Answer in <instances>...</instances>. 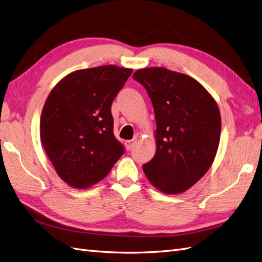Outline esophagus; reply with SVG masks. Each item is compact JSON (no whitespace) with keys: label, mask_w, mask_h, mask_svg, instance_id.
<instances>
[{"label":"esophagus","mask_w":262,"mask_h":262,"mask_svg":"<svg viewBox=\"0 0 262 262\" xmlns=\"http://www.w3.org/2000/svg\"><path fill=\"white\" fill-rule=\"evenodd\" d=\"M136 142H137V138H134V139H132V140L126 141V142H125V147H126V150L130 151L131 148L134 146V144H136Z\"/></svg>","instance_id":"34e87169"}]
</instances>
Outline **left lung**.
Masks as SVG:
<instances>
[{
    "label": "left lung",
    "instance_id": "1",
    "mask_svg": "<svg viewBox=\"0 0 262 262\" xmlns=\"http://www.w3.org/2000/svg\"><path fill=\"white\" fill-rule=\"evenodd\" d=\"M133 79L147 91L157 120V152L143 171L161 192L182 193L214 161L222 130L217 103L199 81L166 68L139 69Z\"/></svg>",
    "mask_w": 262,
    "mask_h": 262
}]
</instances>
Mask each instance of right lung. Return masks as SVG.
<instances>
[{
    "mask_svg": "<svg viewBox=\"0 0 262 262\" xmlns=\"http://www.w3.org/2000/svg\"><path fill=\"white\" fill-rule=\"evenodd\" d=\"M132 69L114 65L66 76L49 94L40 117V140L59 178L87 188L103 180L124 153L114 134L111 104Z\"/></svg>",
    "mask_w": 262,
    "mask_h": 262,
    "instance_id": "obj_1",
    "label": "right lung"
}]
</instances>
